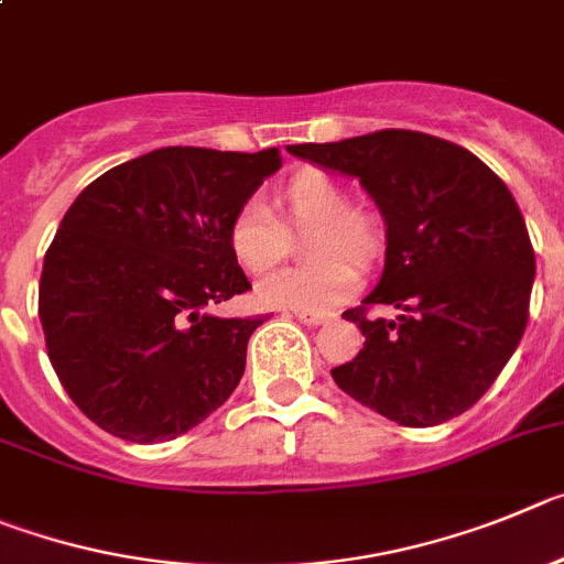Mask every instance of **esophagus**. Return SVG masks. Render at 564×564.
Wrapping results in <instances>:
<instances>
[{"label": "esophagus", "instance_id": "34e87169", "mask_svg": "<svg viewBox=\"0 0 564 564\" xmlns=\"http://www.w3.org/2000/svg\"><path fill=\"white\" fill-rule=\"evenodd\" d=\"M294 317L301 319L303 326H323V323H328L332 319V314H306V312H294Z\"/></svg>", "mask_w": 564, "mask_h": 564}]
</instances>
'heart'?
Here are the masks:
<instances>
[{
    "instance_id": "1",
    "label": "heart",
    "mask_w": 564,
    "mask_h": 564,
    "mask_svg": "<svg viewBox=\"0 0 564 564\" xmlns=\"http://www.w3.org/2000/svg\"><path fill=\"white\" fill-rule=\"evenodd\" d=\"M348 191L332 174L303 169L278 187L275 219L261 202H245L232 213L227 247L245 272H267L286 252V227H312L306 256L308 267H286L270 272L256 286V301L286 312L323 314L357 292V267H368L382 250V225L370 210L348 205ZM348 257L347 262L344 258Z\"/></svg>"
}]
</instances>
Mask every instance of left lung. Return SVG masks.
Wrapping results in <instances>:
<instances>
[{
  "mask_svg": "<svg viewBox=\"0 0 564 564\" xmlns=\"http://www.w3.org/2000/svg\"><path fill=\"white\" fill-rule=\"evenodd\" d=\"M289 154L359 180L384 219L382 278L343 314L365 345L332 368L334 382L402 427L469 410L529 323L536 261L506 182L471 151L408 129L289 145ZM370 302L400 314L368 318Z\"/></svg>",
  "mask_w": 564,
  "mask_h": 564,
  "instance_id": "left-lung-1",
  "label": "left lung"
}]
</instances>
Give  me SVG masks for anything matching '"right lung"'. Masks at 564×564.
Wrapping results in <instances>:
<instances>
[{"mask_svg":"<svg viewBox=\"0 0 564 564\" xmlns=\"http://www.w3.org/2000/svg\"><path fill=\"white\" fill-rule=\"evenodd\" d=\"M278 169V149L169 145L106 171L61 219L39 317L61 384L100 430L171 441L238 388L263 317L210 308L250 289L227 227Z\"/></svg>","mask_w":564,"mask_h":564,"instance_id":"obj_1","label":"right lung"}]
</instances>
